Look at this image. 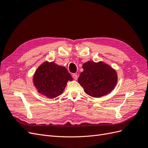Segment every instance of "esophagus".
<instances>
[{"instance_id": "1", "label": "esophagus", "mask_w": 148, "mask_h": 148, "mask_svg": "<svg viewBox=\"0 0 148 148\" xmlns=\"http://www.w3.org/2000/svg\"><path fill=\"white\" fill-rule=\"evenodd\" d=\"M73 79H78V75H77V74L73 73Z\"/></svg>"}]
</instances>
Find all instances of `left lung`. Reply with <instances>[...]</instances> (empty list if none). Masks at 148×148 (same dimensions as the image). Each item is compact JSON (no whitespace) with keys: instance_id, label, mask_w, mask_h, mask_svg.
Wrapping results in <instances>:
<instances>
[{"instance_id":"left-lung-1","label":"left lung","mask_w":148,"mask_h":148,"mask_svg":"<svg viewBox=\"0 0 148 148\" xmlns=\"http://www.w3.org/2000/svg\"><path fill=\"white\" fill-rule=\"evenodd\" d=\"M83 71L78 79L88 95L99 97L110 92L117 82L115 71L103 62L89 61L83 65Z\"/></svg>"}]
</instances>
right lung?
<instances>
[{
    "label": "right lung",
    "instance_id": "right-lung-1",
    "mask_svg": "<svg viewBox=\"0 0 148 148\" xmlns=\"http://www.w3.org/2000/svg\"><path fill=\"white\" fill-rule=\"evenodd\" d=\"M73 79L64 66L54 62H44L36 71L33 82L39 93L49 98L62 95L68 81Z\"/></svg>",
    "mask_w": 148,
    "mask_h": 148
}]
</instances>
